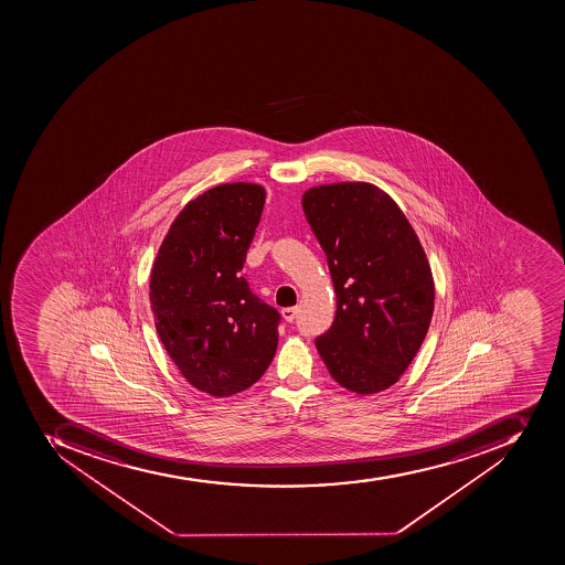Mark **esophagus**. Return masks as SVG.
<instances>
[{"label": "esophagus", "instance_id": "34e87169", "mask_svg": "<svg viewBox=\"0 0 565 565\" xmlns=\"http://www.w3.org/2000/svg\"><path fill=\"white\" fill-rule=\"evenodd\" d=\"M298 309L297 307H286V309H282V318H285L288 323H291V321L295 320V316H297Z\"/></svg>", "mask_w": 565, "mask_h": 565}]
</instances>
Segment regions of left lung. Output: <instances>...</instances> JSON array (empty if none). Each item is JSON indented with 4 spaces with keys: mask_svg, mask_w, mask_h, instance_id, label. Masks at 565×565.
<instances>
[{
    "mask_svg": "<svg viewBox=\"0 0 565 565\" xmlns=\"http://www.w3.org/2000/svg\"><path fill=\"white\" fill-rule=\"evenodd\" d=\"M327 254L338 311L316 339L332 379L360 396L392 387L423 347L435 309L431 267L396 201L373 183L303 192Z\"/></svg>",
    "mask_w": 565,
    "mask_h": 565,
    "instance_id": "left-lung-1",
    "label": "left lung"
}]
</instances>
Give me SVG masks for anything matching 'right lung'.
<instances>
[{
	"label": "right lung",
	"instance_id": "1",
	"mask_svg": "<svg viewBox=\"0 0 565 565\" xmlns=\"http://www.w3.org/2000/svg\"><path fill=\"white\" fill-rule=\"evenodd\" d=\"M263 205L258 183L203 192L174 218L151 268L160 341L183 379L210 396L249 388L276 355L279 312L242 274Z\"/></svg>",
	"mask_w": 565,
	"mask_h": 565
}]
</instances>
